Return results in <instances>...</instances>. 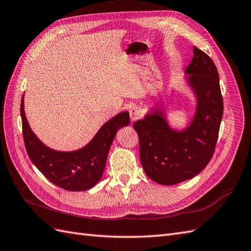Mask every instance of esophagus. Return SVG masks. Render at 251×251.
I'll list each match as a JSON object with an SVG mask.
<instances>
[{"instance_id": "1", "label": "esophagus", "mask_w": 251, "mask_h": 251, "mask_svg": "<svg viewBox=\"0 0 251 251\" xmlns=\"http://www.w3.org/2000/svg\"><path fill=\"white\" fill-rule=\"evenodd\" d=\"M142 116V111L138 107H132L130 109V118L132 121H136Z\"/></svg>"}]
</instances>
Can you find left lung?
<instances>
[{
  "label": "left lung",
  "instance_id": "8db88e82",
  "mask_svg": "<svg viewBox=\"0 0 251 251\" xmlns=\"http://www.w3.org/2000/svg\"><path fill=\"white\" fill-rule=\"evenodd\" d=\"M185 73L197 98L195 116L185 130L171 128L160 109H153L133 126L144 172L163 185L192 179L205 169L215 153L223 116L219 74L212 59L195 46Z\"/></svg>",
  "mask_w": 251,
  "mask_h": 251
}]
</instances>
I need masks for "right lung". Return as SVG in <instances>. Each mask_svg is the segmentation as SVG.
I'll list each match as a JSON object with an SVG mask.
<instances>
[{
    "instance_id": "add662e5",
    "label": "right lung",
    "mask_w": 251,
    "mask_h": 251,
    "mask_svg": "<svg viewBox=\"0 0 251 251\" xmlns=\"http://www.w3.org/2000/svg\"><path fill=\"white\" fill-rule=\"evenodd\" d=\"M23 137L30 160L53 184L66 191L81 192L100 180L111 144L120 127L128 126V112L117 114L107 121L86 147L73 151H54L36 137L29 126L21 101Z\"/></svg>"
}]
</instances>
